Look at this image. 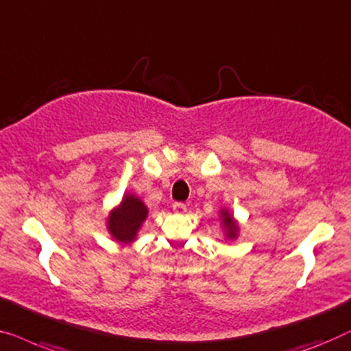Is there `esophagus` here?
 I'll use <instances>...</instances> for the list:
<instances>
[{
    "mask_svg": "<svg viewBox=\"0 0 351 351\" xmlns=\"http://www.w3.org/2000/svg\"><path fill=\"white\" fill-rule=\"evenodd\" d=\"M173 211H175V213H184V211H186V204H181V202H175V204H173Z\"/></svg>",
    "mask_w": 351,
    "mask_h": 351,
    "instance_id": "1",
    "label": "esophagus"
}]
</instances>
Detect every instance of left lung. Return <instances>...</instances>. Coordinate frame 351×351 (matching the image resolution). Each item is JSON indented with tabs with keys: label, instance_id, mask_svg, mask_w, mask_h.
<instances>
[{
	"label": "left lung",
	"instance_id": "obj_1",
	"mask_svg": "<svg viewBox=\"0 0 351 351\" xmlns=\"http://www.w3.org/2000/svg\"><path fill=\"white\" fill-rule=\"evenodd\" d=\"M221 224H223V229H224V235L227 240H235L237 237H239V223H237L234 216L230 215V211L227 208L221 210Z\"/></svg>",
	"mask_w": 351,
	"mask_h": 351
}]
</instances>
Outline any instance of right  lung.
<instances>
[{
    "label": "right lung",
    "instance_id": "obj_1",
    "mask_svg": "<svg viewBox=\"0 0 351 351\" xmlns=\"http://www.w3.org/2000/svg\"><path fill=\"white\" fill-rule=\"evenodd\" d=\"M147 206L135 194H124L121 204L110 211L106 219V229L116 241L128 245L136 240L143 223L147 218Z\"/></svg>",
    "mask_w": 351,
    "mask_h": 351
}]
</instances>
